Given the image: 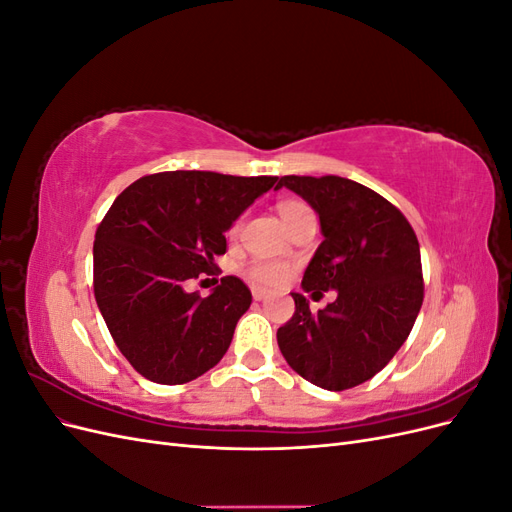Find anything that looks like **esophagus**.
I'll return each instance as SVG.
<instances>
[{
    "label": "esophagus",
    "mask_w": 512,
    "mask_h": 512,
    "mask_svg": "<svg viewBox=\"0 0 512 512\" xmlns=\"http://www.w3.org/2000/svg\"><path fill=\"white\" fill-rule=\"evenodd\" d=\"M267 290H262V288H252V297L256 299V301H262V299H267Z\"/></svg>",
    "instance_id": "1"
}]
</instances>
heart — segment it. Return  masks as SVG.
Here are the masks:
<instances>
[{
	"label": "heart",
	"instance_id": "1",
	"mask_svg": "<svg viewBox=\"0 0 512 512\" xmlns=\"http://www.w3.org/2000/svg\"><path fill=\"white\" fill-rule=\"evenodd\" d=\"M280 215L286 226H290L294 220H299L301 215L305 213H312V209H309L305 203H301V200H282L280 203ZM243 228V220H235L230 224L228 228V235L230 237H237L239 232ZM245 273L250 280L258 286H267V288H273V286H280L286 282V277L290 273V267L286 265V262L282 260H252L250 265L245 267Z\"/></svg>",
	"mask_w": 512,
	"mask_h": 512
}]
</instances>
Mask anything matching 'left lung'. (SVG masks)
<instances>
[{"instance_id": "8db88e82", "label": "left lung", "mask_w": 512, "mask_h": 512, "mask_svg": "<svg viewBox=\"0 0 512 512\" xmlns=\"http://www.w3.org/2000/svg\"><path fill=\"white\" fill-rule=\"evenodd\" d=\"M282 185L316 209L324 235L301 286L312 297L337 290V299L312 314L292 292L277 346L301 378L346 391L374 378L414 327L425 294L418 239L404 213L356 181L286 175Z\"/></svg>"}]
</instances>
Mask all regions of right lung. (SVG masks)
I'll return each instance as SVG.
<instances>
[{"label":"right lung","mask_w":512,"mask_h":512,"mask_svg":"<svg viewBox=\"0 0 512 512\" xmlns=\"http://www.w3.org/2000/svg\"><path fill=\"white\" fill-rule=\"evenodd\" d=\"M277 177L168 170L123 190L96 230L94 294L119 352L143 378L183 384L226 354L252 292L235 275L209 297L188 292L222 273L224 232Z\"/></svg>","instance_id":"add662e5"}]
</instances>
